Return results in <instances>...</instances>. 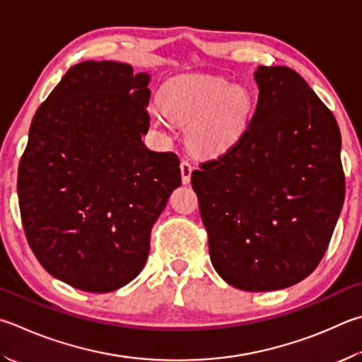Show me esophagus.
<instances>
[{"mask_svg": "<svg viewBox=\"0 0 362 362\" xmlns=\"http://www.w3.org/2000/svg\"><path fill=\"white\" fill-rule=\"evenodd\" d=\"M192 173H193V164L189 163L188 160H182L180 161V174H182V182L185 183H189V180H192Z\"/></svg>", "mask_w": 362, "mask_h": 362, "instance_id": "esophagus-1", "label": "esophagus"}]
</instances>
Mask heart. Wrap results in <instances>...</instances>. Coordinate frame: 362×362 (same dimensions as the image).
<instances>
[{
	"mask_svg": "<svg viewBox=\"0 0 362 362\" xmlns=\"http://www.w3.org/2000/svg\"><path fill=\"white\" fill-rule=\"evenodd\" d=\"M161 106L150 110L155 127L168 129L170 118L187 124V141L196 153L214 155L244 134L253 112V96L242 85L216 76H182L164 85Z\"/></svg>",
	"mask_w": 362,
	"mask_h": 362,
	"instance_id": "1",
	"label": "heart"
}]
</instances>
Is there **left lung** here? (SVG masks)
<instances>
[{
	"label": "left lung",
	"instance_id": "left-lung-1",
	"mask_svg": "<svg viewBox=\"0 0 362 362\" xmlns=\"http://www.w3.org/2000/svg\"><path fill=\"white\" fill-rule=\"evenodd\" d=\"M258 103L244 134L192 173L215 271L244 291L308 277L326 253L345 198L340 131L298 72L255 71Z\"/></svg>",
	"mask_w": 362,
	"mask_h": 362
}]
</instances>
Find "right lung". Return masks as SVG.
<instances>
[{
    "mask_svg": "<svg viewBox=\"0 0 362 362\" xmlns=\"http://www.w3.org/2000/svg\"><path fill=\"white\" fill-rule=\"evenodd\" d=\"M148 82L127 63H77L33 117L17 177L23 231L45 271L77 290L109 293L137 277L182 183L179 156L141 139Z\"/></svg>",
    "mask_w": 362,
    "mask_h": 362,
    "instance_id": "1",
    "label": "right lung"
}]
</instances>
